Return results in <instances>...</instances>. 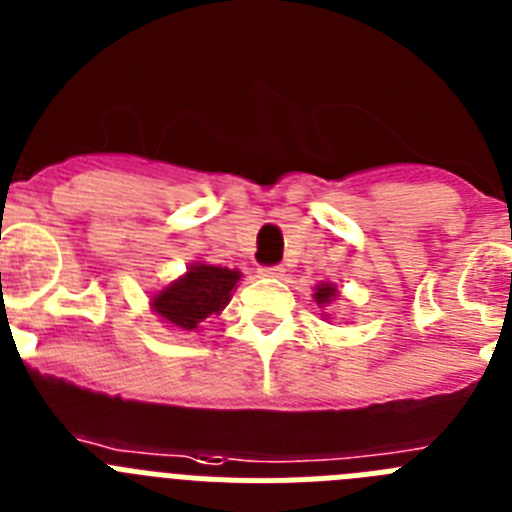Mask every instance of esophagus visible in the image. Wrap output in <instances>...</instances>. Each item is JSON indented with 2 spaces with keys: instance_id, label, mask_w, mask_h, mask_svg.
<instances>
[{
  "instance_id": "34e87169",
  "label": "esophagus",
  "mask_w": 512,
  "mask_h": 512,
  "mask_svg": "<svg viewBox=\"0 0 512 512\" xmlns=\"http://www.w3.org/2000/svg\"><path fill=\"white\" fill-rule=\"evenodd\" d=\"M261 277L282 279L284 277V269H282V266H264V269H261Z\"/></svg>"
}]
</instances>
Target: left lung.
<instances>
[{"label": "left lung", "mask_w": 512, "mask_h": 512, "mask_svg": "<svg viewBox=\"0 0 512 512\" xmlns=\"http://www.w3.org/2000/svg\"><path fill=\"white\" fill-rule=\"evenodd\" d=\"M336 297H338L336 284L325 282V284H318V287H315V295H312V300L318 302L320 307H325V305H330V302L336 300Z\"/></svg>", "instance_id": "left-lung-1"}]
</instances>
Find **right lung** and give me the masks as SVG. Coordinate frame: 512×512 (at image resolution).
Returning <instances> with one entry per match:
<instances>
[{"label":"right lung","mask_w":512,"mask_h":512,"mask_svg":"<svg viewBox=\"0 0 512 512\" xmlns=\"http://www.w3.org/2000/svg\"><path fill=\"white\" fill-rule=\"evenodd\" d=\"M241 282V271L225 266L192 264L187 274L151 297V310L179 330H197L212 315H220Z\"/></svg>","instance_id":"add662e5"}]
</instances>
